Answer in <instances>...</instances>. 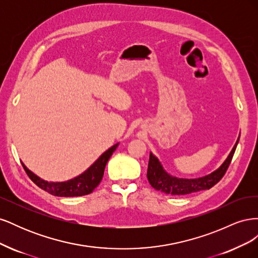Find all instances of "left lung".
<instances>
[{
  "label": "left lung",
  "mask_w": 258,
  "mask_h": 258,
  "mask_svg": "<svg viewBox=\"0 0 258 258\" xmlns=\"http://www.w3.org/2000/svg\"><path fill=\"white\" fill-rule=\"evenodd\" d=\"M238 142L239 139L237 140L235 146L232 147L228 157L226 158L220 168L216 169L212 173L198 178H179L170 175L163 169L158 158L151 153L147 168L148 182L156 190H160L168 195H175V196L210 189L211 187H213L216 183L220 182V179L227 171L233 157V154H235Z\"/></svg>",
  "instance_id": "obj_1"
}]
</instances>
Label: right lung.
I'll use <instances>...</instances> for the list:
<instances>
[{
	"instance_id": "add662e5",
	"label": "right lung",
	"mask_w": 258,
	"mask_h": 258,
	"mask_svg": "<svg viewBox=\"0 0 258 258\" xmlns=\"http://www.w3.org/2000/svg\"><path fill=\"white\" fill-rule=\"evenodd\" d=\"M119 143L113 145L108 148L106 152H104L100 157L92 163V165L80 174L72 179H69L66 182H47L44 181L43 178L35 175L32 171H30L23 163L21 165L27 172L28 176L32 179V181L42 188L43 190L47 191L53 196L58 197H77V196H85L93 191V189L100 184L101 179L104 174V169L106 163L110 159L112 154L118 146Z\"/></svg>"
}]
</instances>
